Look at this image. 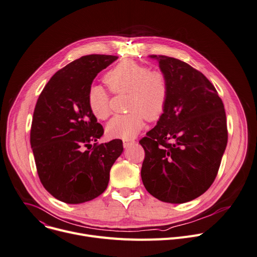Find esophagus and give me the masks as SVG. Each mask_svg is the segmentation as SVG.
Here are the masks:
<instances>
[{
    "mask_svg": "<svg viewBox=\"0 0 257 257\" xmlns=\"http://www.w3.org/2000/svg\"><path fill=\"white\" fill-rule=\"evenodd\" d=\"M135 143H136L135 141H124V142H123V146H124L125 149H128V148H130L132 145H134Z\"/></svg>",
    "mask_w": 257,
    "mask_h": 257,
    "instance_id": "34e87169",
    "label": "esophagus"
}]
</instances>
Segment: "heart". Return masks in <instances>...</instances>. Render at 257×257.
<instances>
[{
    "mask_svg": "<svg viewBox=\"0 0 257 257\" xmlns=\"http://www.w3.org/2000/svg\"><path fill=\"white\" fill-rule=\"evenodd\" d=\"M104 82L114 94L128 93L126 114H118L108 122L107 135L129 141L135 137L148 121H156L164 112L168 95L169 82L161 69L134 60H124L111 68L104 76ZM88 105L97 119L105 120L110 114L109 95L98 85H92L87 93Z\"/></svg>",
    "mask_w": 257,
    "mask_h": 257,
    "instance_id": "obj_1",
    "label": "heart"
}]
</instances>
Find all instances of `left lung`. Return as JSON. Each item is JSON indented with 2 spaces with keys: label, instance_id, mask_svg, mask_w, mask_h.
<instances>
[{
  "label": "left lung",
  "instance_id": "8db88e82",
  "mask_svg": "<svg viewBox=\"0 0 257 257\" xmlns=\"http://www.w3.org/2000/svg\"><path fill=\"white\" fill-rule=\"evenodd\" d=\"M159 61L169 82L166 108L139 144L146 157L142 179L160 201L181 204L213 183L227 144L224 106L215 87L196 68L165 55Z\"/></svg>",
  "mask_w": 257,
  "mask_h": 257
}]
</instances>
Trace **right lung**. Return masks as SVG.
<instances>
[{
	"label": "right lung",
	"mask_w": 257,
	"mask_h": 257,
	"mask_svg": "<svg viewBox=\"0 0 257 257\" xmlns=\"http://www.w3.org/2000/svg\"><path fill=\"white\" fill-rule=\"evenodd\" d=\"M118 56H82L56 72L38 98L31 128V146L39 178L57 200L80 204L101 195L109 171L123 153L121 139L84 148L103 134L92 113L87 93L98 73Z\"/></svg>",
	"instance_id": "obj_1"
}]
</instances>
